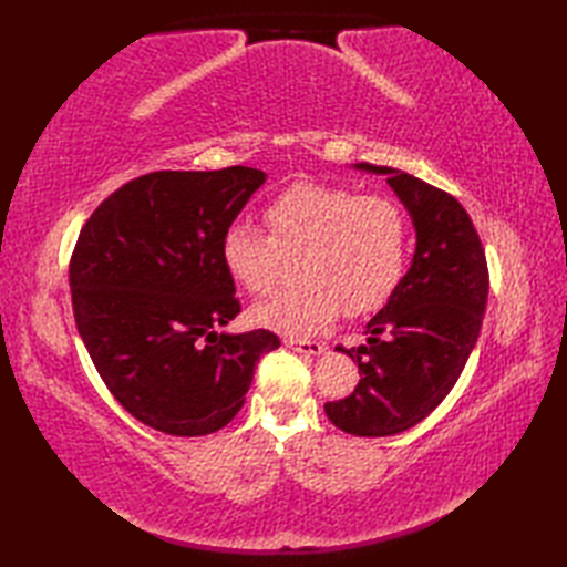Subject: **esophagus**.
I'll list each match as a JSON object with an SVG mask.
<instances>
[{
  "label": "esophagus",
  "mask_w": 567,
  "mask_h": 567,
  "mask_svg": "<svg viewBox=\"0 0 567 567\" xmlns=\"http://www.w3.org/2000/svg\"><path fill=\"white\" fill-rule=\"evenodd\" d=\"M285 346L292 348L297 353H305V355H321L327 351V343H319V341H302V339H285Z\"/></svg>",
  "instance_id": "esophagus-1"
}]
</instances>
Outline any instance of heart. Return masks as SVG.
Returning a JSON list of instances; mask_svg holds the SVG:
<instances>
[{
	"instance_id": "1",
	"label": "heart",
	"mask_w": 567,
	"mask_h": 567,
	"mask_svg": "<svg viewBox=\"0 0 567 567\" xmlns=\"http://www.w3.org/2000/svg\"><path fill=\"white\" fill-rule=\"evenodd\" d=\"M270 234L231 224L221 238V260L231 280L250 295L272 290L282 256H299L292 290L250 309L252 323L287 336H309L339 317L365 315L402 280L409 221L390 197L355 189L297 183L265 209Z\"/></svg>"
}]
</instances>
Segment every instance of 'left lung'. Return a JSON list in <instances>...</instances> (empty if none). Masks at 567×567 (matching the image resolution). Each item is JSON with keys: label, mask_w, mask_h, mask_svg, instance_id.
Returning a JSON list of instances; mask_svg holds the SVG:
<instances>
[{"label": "left lung", "mask_w": 567, "mask_h": 567, "mask_svg": "<svg viewBox=\"0 0 567 567\" xmlns=\"http://www.w3.org/2000/svg\"><path fill=\"white\" fill-rule=\"evenodd\" d=\"M353 167L388 177L416 231L412 265L365 323L368 343L336 348L358 363L360 382L323 404L333 426L378 439L416 426L453 390L483 327L489 275L475 226L449 192L388 165Z\"/></svg>", "instance_id": "8db88e82"}]
</instances>
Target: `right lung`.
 Here are the masks:
<instances>
[{
  "instance_id": "1",
  "label": "right lung",
  "mask_w": 567,
  "mask_h": 567,
  "mask_svg": "<svg viewBox=\"0 0 567 567\" xmlns=\"http://www.w3.org/2000/svg\"><path fill=\"white\" fill-rule=\"evenodd\" d=\"M262 171H161L131 179L82 226L70 260L75 323L131 416L171 436L224 429L280 339L216 331L240 305L221 238Z\"/></svg>"
}]
</instances>
